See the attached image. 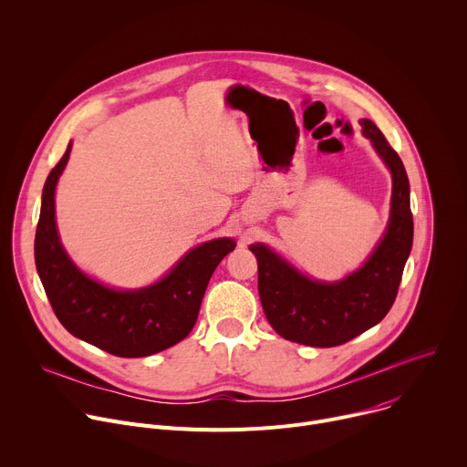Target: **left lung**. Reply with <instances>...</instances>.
Returning a JSON list of instances; mask_svg holds the SVG:
<instances>
[{
    "label": "left lung",
    "mask_w": 467,
    "mask_h": 467,
    "mask_svg": "<svg viewBox=\"0 0 467 467\" xmlns=\"http://www.w3.org/2000/svg\"><path fill=\"white\" fill-rule=\"evenodd\" d=\"M362 132L391 171V214L384 238L362 268L340 283L312 281L262 244L249 249L258 262V296L265 317L283 338L312 346H342L377 325L391 308L412 249L410 184L403 161L371 119Z\"/></svg>",
    "instance_id": "1"
}]
</instances>
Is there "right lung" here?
<instances>
[{
  "instance_id": "1",
  "label": "right lung",
  "mask_w": 467,
  "mask_h": 467,
  "mask_svg": "<svg viewBox=\"0 0 467 467\" xmlns=\"http://www.w3.org/2000/svg\"><path fill=\"white\" fill-rule=\"evenodd\" d=\"M70 150L46 179L35 234V264L51 308L74 337L114 357L164 351L188 337L216 265L236 244L218 238L192 249L162 281L144 290L116 292L88 279L64 253L55 227V186Z\"/></svg>"
}]
</instances>
